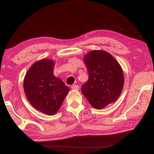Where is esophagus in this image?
Wrapping results in <instances>:
<instances>
[{"label":"esophagus","instance_id":"1","mask_svg":"<svg viewBox=\"0 0 154 154\" xmlns=\"http://www.w3.org/2000/svg\"><path fill=\"white\" fill-rule=\"evenodd\" d=\"M71 88L72 90H78L79 89V86L78 85H72L71 86Z\"/></svg>","mask_w":154,"mask_h":154}]
</instances>
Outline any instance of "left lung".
I'll use <instances>...</instances> for the list:
<instances>
[{"label": "left lung", "mask_w": 154, "mask_h": 154, "mask_svg": "<svg viewBox=\"0 0 154 154\" xmlns=\"http://www.w3.org/2000/svg\"><path fill=\"white\" fill-rule=\"evenodd\" d=\"M84 61L89 78L82 92L93 108L103 109L120 96L124 85L123 70L115 58L103 50L88 53Z\"/></svg>", "instance_id": "left-lung-1"}]
</instances>
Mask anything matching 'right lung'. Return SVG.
I'll list each match as a JSON object with an SVG mask.
<instances>
[{"label": "right lung", "mask_w": 154, "mask_h": 154, "mask_svg": "<svg viewBox=\"0 0 154 154\" xmlns=\"http://www.w3.org/2000/svg\"><path fill=\"white\" fill-rule=\"evenodd\" d=\"M55 62L43 59L31 66L24 79V93L36 109L48 115L59 110L69 91V88L53 75Z\"/></svg>", "instance_id": "1"}]
</instances>
